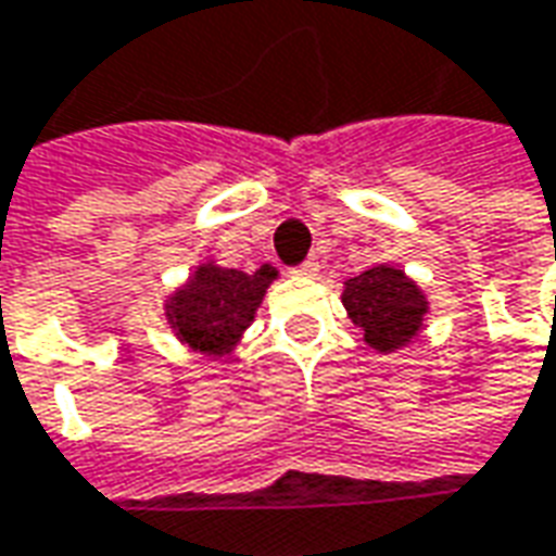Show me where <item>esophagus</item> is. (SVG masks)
<instances>
[{
    "label": "esophagus",
    "instance_id": "obj_1",
    "mask_svg": "<svg viewBox=\"0 0 556 556\" xmlns=\"http://www.w3.org/2000/svg\"><path fill=\"white\" fill-rule=\"evenodd\" d=\"M294 274H301V277H316V274H319V262H316V258H307V262L294 267Z\"/></svg>",
    "mask_w": 556,
    "mask_h": 556
}]
</instances>
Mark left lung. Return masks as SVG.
I'll list each match as a JSON object with an SVG mask.
<instances>
[{"label":"left lung","instance_id":"left-lung-1","mask_svg":"<svg viewBox=\"0 0 556 556\" xmlns=\"http://www.w3.org/2000/svg\"><path fill=\"white\" fill-rule=\"evenodd\" d=\"M346 316L377 353H395L422 331L429 301L402 267L377 264L343 282Z\"/></svg>","mask_w":556,"mask_h":556}]
</instances>
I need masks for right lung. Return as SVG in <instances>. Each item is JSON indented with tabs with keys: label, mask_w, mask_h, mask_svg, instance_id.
<instances>
[{
	"label": "right lung",
	"mask_w": 556,
	"mask_h": 556,
	"mask_svg": "<svg viewBox=\"0 0 556 556\" xmlns=\"http://www.w3.org/2000/svg\"><path fill=\"white\" fill-rule=\"evenodd\" d=\"M277 267L262 264L258 270L218 267L210 258L194 267L164 304V316L173 334L203 356H230L243 331L252 326L255 309L262 307L267 286L277 279Z\"/></svg>",
	"instance_id": "right-lung-1"
}]
</instances>
